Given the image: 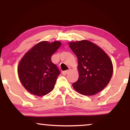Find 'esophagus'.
<instances>
[{
    "label": "esophagus",
    "instance_id": "34e87169",
    "mask_svg": "<svg viewBox=\"0 0 130 130\" xmlns=\"http://www.w3.org/2000/svg\"><path fill=\"white\" fill-rule=\"evenodd\" d=\"M70 71H71V69H69V70H65V71H63V72H62V74H67V73H69L70 72Z\"/></svg>",
    "mask_w": 130,
    "mask_h": 130
}]
</instances>
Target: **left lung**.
<instances>
[{
    "label": "left lung",
    "mask_w": 130,
    "mask_h": 130,
    "mask_svg": "<svg viewBox=\"0 0 130 130\" xmlns=\"http://www.w3.org/2000/svg\"><path fill=\"white\" fill-rule=\"evenodd\" d=\"M69 47L78 59L79 77L73 83L74 89L88 96L104 89L113 73L112 63L108 55L98 46L87 40L70 42Z\"/></svg>",
    "instance_id": "8db88e82"
}]
</instances>
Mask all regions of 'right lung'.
I'll return each instance as SVG.
<instances>
[{
  "mask_svg": "<svg viewBox=\"0 0 130 130\" xmlns=\"http://www.w3.org/2000/svg\"><path fill=\"white\" fill-rule=\"evenodd\" d=\"M61 44L59 41L39 42L19 62L18 68L19 80L31 93L43 96L54 89L60 72L51 58Z\"/></svg>",
  "mask_w": 130,
  "mask_h": 130,
  "instance_id": "add662e5",
  "label": "right lung"
}]
</instances>
